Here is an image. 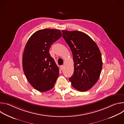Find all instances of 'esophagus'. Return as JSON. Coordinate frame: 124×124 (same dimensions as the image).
Masks as SVG:
<instances>
[{
    "label": "esophagus",
    "mask_w": 124,
    "mask_h": 124,
    "mask_svg": "<svg viewBox=\"0 0 124 124\" xmlns=\"http://www.w3.org/2000/svg\"><path fill=\"white\" fill-rule=\"evenodd\" d=\"M64 65H62L60 66V69L61 70H63L64 69Z\"/></svg>",
    "instance_id": "esophagus-1"
}]
</instances>
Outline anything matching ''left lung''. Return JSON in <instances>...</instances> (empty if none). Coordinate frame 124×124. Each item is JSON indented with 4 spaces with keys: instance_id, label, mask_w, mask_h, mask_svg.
Returning a JSON list of instances; mask_svg holds the SVG:
<instances>
[{
    "instance_id": "left-lung-1",
    "label": "left lung",
    "mask_w": 124,
    "mask_h": 124,
    "mask_svg": "<svg viewBox=\"0 0 124 124\" xmlns=\"http://www.w3.org/2000/svg\"><path fill=\"white\" fill-rule=\"evenodd\" d=\"M62 31L63 38L72 52L74 62V74L69 80L78 91H86L100 78L102 65L100 50L86 34L78 31Z\"/></svg>"
}]
</instances>
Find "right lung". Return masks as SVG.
Returning a JSON list of instances; mask_svg holds the SVG:
<instances>
[{
    "label": "right lung",
    "mask_w": 124,
    "mask_h": 124,
    "mask_svg": "<svg viewBox=\"0 0 124 124\" xmlns=\"http://www.w3.org/2000/svg\"><path fill=\"white\" fill-rule=\"evenodd\" d=\"M61 36L59 30L42 29L35 32L25 45L23 56V72L30 84L39 91L51 89L59 75V68L49 49Z\"/></svg>",
    "instance_id": "obj_1"
}]
</instances>
